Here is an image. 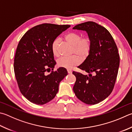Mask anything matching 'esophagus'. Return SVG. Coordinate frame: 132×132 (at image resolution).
I'll use <instances>...</instances> for the list:
<instances>
[{
  "instance_id": "esophagus-1",
  "label": "esophagus",
  "mask_w": 132,
  "mask_h": 132,
  "mask_svg": "<svg viewBox=\"0 0 132 132\" xmlns=\"http://www.w3.org/2000/svg\"><path fill=\"white\" fill-rule=\"evenodd\" d=\"M67 71H68V73L69 74H71V73H72V70H70V69H68V70H67Z\"/></svg>"
}]
</instances>
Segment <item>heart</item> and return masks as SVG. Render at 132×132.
<instances>
[{
    "label": "heart",
    "mask_w": 132,
    "mask_h": 132,
    "mask_svg": "<svg viewBox=\"0 0 132 132\" xmlns=\"http://www.w3.org/2000/svg\"><path fill=\"white\" fill-rule=\"evenodd\" d=\"M64 39L73 46L72 54H77L68 58H60L57 64L59 67L65 69H72L81 63V59H85L89 56L92 48V42L89 37L81 36L76 32H69L64 36ZM60 40L58 38L55 39L51 43V48L52 54L56 57L59 55V48Z\"/></svg>",
    "instance_id": "1"
}]
</instances>
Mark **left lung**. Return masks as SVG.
Wrapping results in <instances>:
<instances>
[{
  "mask_svg": "<svg viewBox=\"0 0 132 132\" xmlns=\"http://www.w3.org/2000/svg\"><path fill=\"white\" fill-rule=\"evenodd\" d=\"M73 29L86 31L92 42L89 56L78 67L89 74L73 71L76 77L73 91L84 103L97 104L113 90L119 66L118 48L109 31L94 22L80 23Z\"/></svg>",
  "mask_w": 132,
  "mask_h": 132,
  "instance_id": "8db88e82",
  "label": "left lung"
}]
</instances>
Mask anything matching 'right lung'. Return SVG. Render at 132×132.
<instances>
[{"label": "right lung", "mask_w": 132, "mask_h": 132, "mask_svg": "<svg viewBox=\"0 0 132 132\" xmlns=\"http://www.w3.org/2000/svg\"><path fill=\"white\" fill-rule=\"evenodd\" d=\"M68 25L43 23L28 30L16 48L14 69L21 93L29 101L44 104L52 100L58 92L61 81L68 75L63 68L53 71L56 62L51 43ZM52 73L46 75L45 72Z\"/></svg>", "instance_id": "obj_1"}]
</instances>
